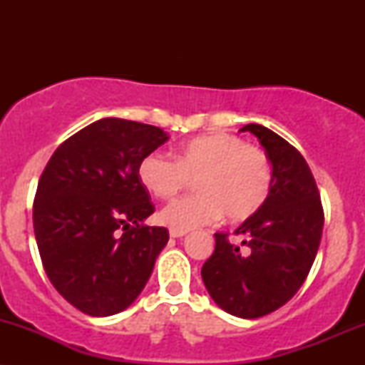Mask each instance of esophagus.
Here are the masks:
<instances>
[{
	"label": "esophagus",
	"mask_w": 365,
	"mask_h": 365,
	"mask_svg": "<svg viewBox=\"0 0 365 365\" xmlns=\"http://www.w3.org/2000/svg\"><path fill=\"white\" fill-rule=\"evenodd\" d=\"M183 235H187L185 230H175V228H171V230H170V237H173V238H180V237H183Z\"/></svg>",
	"instance_id": "esophagus-1"
}]
</instances>
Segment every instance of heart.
Segmentation results:
<instances>
[{"instance_id": "b5f03b06", "label": "heart", "mask_w": 365, "mask_h": 365, "mask_svg": "<svg viewBox=\"0 0 365 365\" xmlns=\"http://www.w3.org/2000/svg\"><path fill=\"white\" fill-rule=\"evenodd\" d=\"M195 177L199 192L170 202L159 215L163 223L187 232L223 215L244 221L264 206L274 175L266 150L230 133L195 137L178 145L175 159L150 153L139 165L142 185L159 199L173 197Z\"/></svg>"}]
</instances>
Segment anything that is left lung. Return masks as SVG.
<instances>
[{"instance_id":"obj_1","label":"left lung","mask_w":365,"mask_h":365,"mask_svg":"<svg viewBox=\"0 0 365 365\" xmlns=\"http://www.w3.org/2000/svg\"><path fill=\"white\" fill-rule=\"evenodd\" d=\"M242 132L257 137L273 163V187L264 206L235 230L215 233L216 247L204 262L202 282L215 302L232 316L257 319L299 292L321 244L324 212L312 171L302 154L273 130L249 123Z\"/></svg>"}]
</instances>
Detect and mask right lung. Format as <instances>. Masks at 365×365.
<instances>
[{
    "instance_id": "1",
    "label": "right lung",
    "mask_w": 365,
    "mask_h": 365,
    "mask_svg": "<svg viewBox=\"0 0 365 365\" xmlns=\"http://www.w3.org/2000/svg\"><path fill=\"white\" fill-rule=\"evenodd\" d=\"M168 140L153 125L103 118L54 150L34 199L41 261L58 293L83 314L106 317L144 290L168 230L154 212L139 165Z\"/></svg>"
}]
</instances>
